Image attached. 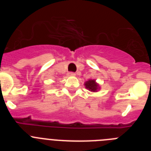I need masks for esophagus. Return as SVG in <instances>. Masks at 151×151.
I'll list each match as a JSON object with an SVG mask.
<instances>
[{
  "mask_svg": "<svg viewBox=\"0 0 151 151\" xmlns=\"http://www.w3.org/2000/svg\"><path fill=\"white\" fill-rule=\"evenodd\" d=\"M69 76H76V73H68Z\"/></svg>",
  "mask_w": 151,
  "mask_h": 151,
  "instance_id": "34e87169",
  "label": "esophagus"
}]
</instances>
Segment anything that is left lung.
<instances>
[{"mask_svg": "<svg viewBox=\"0 0 151 151\" xmlns=\"http://www.w3.org/2000/svg\"><path fill=\"white\" fill-rule=\"evenodd\" d=\"M85 88L88 89V91L91 92H97L101 89V86L95 79H89L87 82H85Z\"/></svg>", "mask_w": 151, "mask_h": 151, "instance_id": "1", "label": "left lung"}]
</instances>
